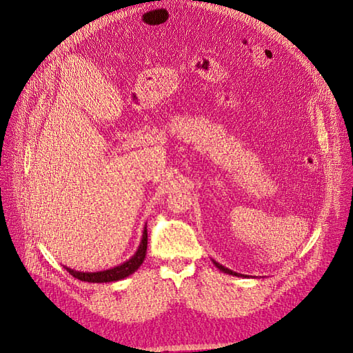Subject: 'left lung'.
Listing matches in <instances>:
<instances>
[{
    "instance_id": "obj_1",
    "label": "left lung",
    "mask_w": 353,
    "mask_h": 353,
    "mask_svg": "<svg viewBox=\"0 0 353 353\" xmlns=\"http://www.w3.org/2000/svg\"><path fill=\"white\" fill-rule=\"evenodd\" d=\"M214 265H216L221 272L229 273V274H233V276H239V273H236V272H233V270H230V269H228V268H225V266H221V265H220V263H217V262H214Z\"/></svg>"
}]
</instances>
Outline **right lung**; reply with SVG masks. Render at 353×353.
<instances>
[{
    "instance_id": "right-lung-1",
    "label": "right lung",
    "mask_w": 353,
    "mask_h": 353,
    "mask_svg": "<svg viewBox=\"0 0 353 353\" xmlns=\"http://www.w3.org/2000/svg\"><path fill=\"white\" fill-rule=\"evenodd\" d=\"M145 252H147V229L144 228L143 232V239H141V243L136 252V254L130 259V261L124 262L123 265L113 268V269H108L104 272H92V273H84V272H76L72 269H67V272L70 274H72L76 279L83 281V282H91V283H104V282H116V281H121L124 277L130 276L132 273H134L140 265L143 263L144 257H145Z\"/></svg>"
}]
</instances>
